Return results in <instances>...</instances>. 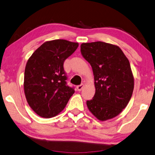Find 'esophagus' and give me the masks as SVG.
<instances>
[{
  "mask_svg": "<svg viewBox=\"0 0 155 155\" xmlns=\"http://www.w3.org/2000/svg\"><path fill=\"white\" fill-rule=\"evenodd\" d=\"M84 85L83 84H81L80 85H79V86H77V89H78V91H81L82 90V88H84Z\"/></svg>",
  "mask_w": 155,
  "mask_h": 155,
  "instance_id": "1",
  "label": "esophagus"
}]
</instances>
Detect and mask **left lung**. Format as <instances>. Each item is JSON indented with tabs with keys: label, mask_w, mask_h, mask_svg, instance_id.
<instances>
[{
	"label": "left lung",
	"mask_w": 155,
	"mask_h": 155,
	"mask_svg": "<svg viewBox=\"0 0 155 155\" xmlns=\"http://www.w3.org/2000/svg\"><path fill=\"white\" fill-rule=\"evenodd\" d=\"M80 48L94 74L95 94L86 101L88 110L99 120L114 118L126 107L134 91L129 60L118 46L110 43H83Z\"/></svg>",
	"instance_id": "left-lung-1"
}]
</instances>
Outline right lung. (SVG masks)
Listing matches in <instances>:
<instances>
[{"label":"right lung","mask_w":155,"mask_h":155,"mask_svg":"<svg viewBox=\"0 0 155 155\" xmlns=\"http://www.w3.org/2000/svg\"><path fill=\"white\" fill-rule=\"evenodd\" d=\"M78 43L64 39L46 41L27 61L24 93L30 107L41 117H54L63 110L74 88L67 85L65 60L76 50Z\"/></svg>","instance_id":"add662e5"}]
</instances>
